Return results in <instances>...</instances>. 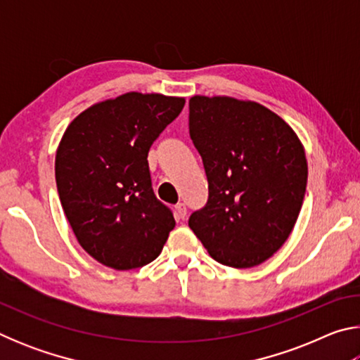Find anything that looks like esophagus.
I'll return each instance as SVG.
<instances>
[{
	"label": "esophagus",
	"mask_w": 360,
	"mask_h": 360,
	"mask_svg": "<svg viewBox=\"0 0 360 360\" xmlns=\"http://www.w3.org/2000/svg\"><path fill=\"white\" fill-rule=\"evenodd\" d=\"M174 216H176V219H178V221H184V219L187 217V208H186L184 203H179V205L174 206Z\"/></svg>",
	"instance_id": "34e87169"
}]
</instances>
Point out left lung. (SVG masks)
<instances>
[{
    "instance_id": "left-lung-1",
    "label": "left lung",
    "mask_w": 360,
    "mask_h": 360,
    "mask_svg": "<svg viewBox=\"0 0 360 360\" xmlns=\"http://www.w3.org/2000/svg\"><path fill=\"white\" fill-rule=\"evenodd\" d=\"M188 131L208 178L188 227L219 264L257 266L281 249L307 191L304 148L292 127L255 101L195 95Z\"/></svg>"
}]
</instances>
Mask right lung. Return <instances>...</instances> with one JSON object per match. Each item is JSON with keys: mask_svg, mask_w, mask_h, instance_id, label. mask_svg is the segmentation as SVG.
I'll return each mask as SVG.
<instances>
[{"mask_svg": "<svg viewBox=\"0 0 360 360\" xmlns=\"http://www.w3.org/2000/svg\"><path fill=\"white\" fill-rule=\"evenodd\" d=\"M184 103L129 92L95 103L65 130L56 155L58 197L79 245L100 264L148 265L174 229L152 191L148 152Z\"/></svg>", "mask_w": 360, "mask_h": 360, "instance_id": "add662e5", "label": "right lung"}]
</instances>
